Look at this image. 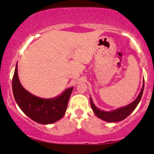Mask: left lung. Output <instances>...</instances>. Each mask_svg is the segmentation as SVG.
<instances>
[{
    "label": "left lung",
    "instance_id": "left-lung-1",
    "mask_svg": "<svg viewBox=\"0 0 154 154\" xmlns=\"http://www.w3.org/2000/svg\"><path fill=\"white\" fill-rule=\"evenodd\" d=\"M143 90L144 80L143 84L142 89H141L139 95H137V98H136L134 101H132V103L128 104V105L125 106L118 108V109H114V110L109 111L100 110V109H98V108L93 103V100H92L91 97V98H90V100H91V108L95 115L98 116L99 119H101L102 120H104V121L108 122H116L122 121V120L125 119V118L128 117L132 111L135 110V108L137 107V106L138 105L140 100L141 98H142Z\"/></svg>",
    "mask_w": 154,
    "mask_h": 154
}]
</instances>
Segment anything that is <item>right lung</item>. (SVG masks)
Wrapping results in <instances>:
<instances>
[{
  "instance_id": "1",
  "label": "right lung",
  "mask_w": 154,
  "mask_h": 154,
  "mask_svg": "<svg viewBox=\"0 0 154 154\" xmlns=\"http://www.w3.org/2000/svg\"><path fill=\"white\" fill-rule=\"evenodd\" d=\"M12 91L17 105L28 117L39 124L48 125L64 116L73 87L67 88L53 98H40L23 88L19 79L17 64L12 79Z\"/></svg>"
}]
</instances>
